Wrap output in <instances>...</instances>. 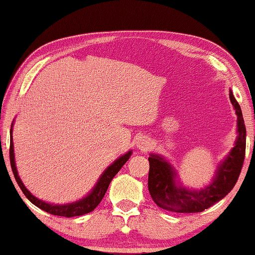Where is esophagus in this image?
<instances>
[{"label": "esophagus", "instance_id": "obj_1", "mask_svg": "<svg viewBox=\"0 0 255 255\" xmlns=\"http://www.w3.org/2000/svg\"><path fill=\"white\" fill-rule=\"evenodd\" d=\"M137 148H139L141 152H146L150 147V140L146 136H140L136 141Z\"/></svg>", "mask_w": 255, "mask_h": 255}]
</instances>
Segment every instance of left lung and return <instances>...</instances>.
Here are the masks:
<instances>
[{
	"label": "left lung",
	"instance_id": "8db88e82",
	"mask_svg": "<svg viewBox=\"0 0 255 255\" xmlns=\"http://www.w3.org/2000/svg\"><path fill=\"white\" fill-rule=\"evenodd\" d=\"M230 99L237 115V138L230 154L218 164L211 182L200 190H189L181 185L178 172L157 154L148 157V190L150 197L159 208L172 213H201L226 197L234 188L241 173L245 157L247 129L242 110L236 99L230 92Z\"/></svg>",
	"mask_w": 255,
	"mask_h": 255
}]
</instances>
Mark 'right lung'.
Instances as JSON below:
<instances>
[{
    "instance_id": "1",
    "label": "right lung",
    "mask_w": 255,
    "mask_h": 255,
    "mask_svg": "<svg viewBox=\"0 0 255 255\" xmlns=\"http://www.w3.org/2000/svg\"><path fill=\"white\" fill-rule=\"evenodd\" d=\"M12 127H13V123H12L11 130H10V163H11V167H12V171H13L16 182H18L20 189L22 190L24 196L28 198L30 202H32V204L34 206H37L38 208L45 210L46 213H49L55 216L75 217V216H81V215L91 213V211L94 210V208L100 204L102 198L105 197L111 180L114 179V176L118 173L119 170L122 169L124 164L128 161L131 155V150H129L128 153L124 154L123 156H120L118 159H116L110 166H108L106 171L103 172L100 178H99L97 184L94 185V188L90 191L89 195H86L84 198H82L81 200H77L75 202H70V204H64V205L48 204V202L42 201L34 197L33 195H31V192L24 187V184L20 179V176L18 174V170H16V166H15L13 138H12Z\"/></svg>"
}]
</instances>
